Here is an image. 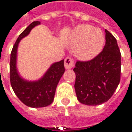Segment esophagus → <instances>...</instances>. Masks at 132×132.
<instances>
[{
  "instance_id": "1",
  "label": "esophagus",
  "mask_w": 132,
  "mask_h": 132,
  "mask_svg": "<svg viewBox=\"0 0 132 132\" xmlns=\"http://www.w3.org/2000/svg\"><path fill=\"white\" fill-rule=\"evenodd\" d=\"M74 60L71 58V57H68L65 58L64 60V68L66 69H71L72 68L74 67Z\"/></svg>"
}]
</instances>
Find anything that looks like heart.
<instances>
[{"mask_svg":"<svg viewBox=\"0 0 132 132\" xmlns=\"http://www.w3.org/2000/svg\"><path fill=\"white\" fill-rule=\"evenodd\" d=\"M105 37L101 30L88 24L76 26L70 38L75 48V55L81 60H87L95 57L101 51Z\"/></svg>","mask_w":132,"mask_h":132,"instance_id":"b5f03b06","label":"heart"}]
</instances>
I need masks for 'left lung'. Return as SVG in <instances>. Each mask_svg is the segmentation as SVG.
Segmentation results:
<instances>
[{"mask_svg": "<svg viewBox=\"0 0 132 132\" xmlns=\"http://www.w3.org/2000/svg\"><path fill=\"white\" fill-rule=\"evenodd\" d=\"M106 32V44L97 56L89 61H78L73 69L78 101L88 106L106 102L115 92L121 78V52L115 37Z\"/></svg>", "mask_w": 132, "mask_h": 132, "instance_id": "obj_1", "label": "left lung"}]
</instances>
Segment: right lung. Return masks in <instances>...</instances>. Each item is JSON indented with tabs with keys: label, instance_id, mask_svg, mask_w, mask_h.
Segmentation results:
<instances>
[{
	"label": "right lung",
	"instance_id": "add662e5",
	"mask_svg": "<svg viewBox=\"0 0 132 132\" xmlns=\"http://www.w3.org/2000/svg\"><path fill=\"white\" fill-rule=\"evenodd\" d=\"M39 24V21H34L19 35L13 45L10 60V81L13 90L23 103L32 108L45 107L53 102L57 84L64 72L62 60L52 64L43 77L37 81H28L19 75L16 57L19 42Z\"/></svg>",
	"mask_w": 132,
	"mask_h": 132
}]
</instances>
